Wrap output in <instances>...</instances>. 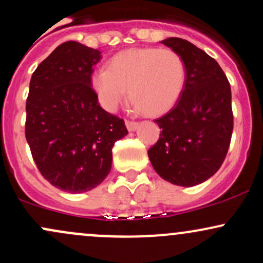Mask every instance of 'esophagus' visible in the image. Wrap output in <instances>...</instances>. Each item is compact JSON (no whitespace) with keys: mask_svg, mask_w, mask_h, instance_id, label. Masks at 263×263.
<instances>
[{"mask_svg":"<svg viewBox=\"0 0 263 263\" xmlns=\"http://www.w3.org/2000/svg\"><path fill=\"white\" fill-rule=\"evenodd\" d=\"M126 127H127V129L129 132L132 131H136L138 127V122L136 121H126Z\"/></svg>","mask_w":263,"mask_h":263,"instance_id":"esophagus-1","label":"esophagus"}]
</instances>
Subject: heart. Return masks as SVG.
Listing matches in <instances>:
<instances>
[{"instance_id":"heart-1","label":"heart","mask_w":263,"mask_h":263,"mask_svg":"<svg viewBox=\"0 0 263 263\" xmlns=\"http://www.w3.org/2000/svg\"><path fill=\"white\" fill-rule=\"evenodd\" d=\"M185 64L170 48H135L110 60L108 68L91 74V87L101 106L116 110L126 99L140 112L157 116L170 111L182 95Z\"/></svg>"}]
</instances>
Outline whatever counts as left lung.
I'll use <instances>...</instances> for the list:
<instances>
[{
    "label": "left lung",
    "instance_id": "1",
    "mask_svg": "<svg viewBox=\"0 0 263 263\" xmlns=\"http://www.w3.org/2000/svg\"><path fill=\"white\" fill-rule=\"evenodd\" d=\"M162 44L182 57L185 84L176 106L155 120L162 134L148 157L164 180L194 186L213 177L228 153L234 128L231 87L218 62L190 42L172 37Z\"/></svg>",
    "mask_w": 263,
    "mask_h": 263
}]
</instances>
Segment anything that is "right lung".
<instances>
[{
	"label": "right lung",
	"mask_w": 263,
	"mask_h": 263,
	"mask_svg": "<svg viewBox=\"0 0 263 263\" xmlns=\"http://www.w3.org/2000/svg\"><path fill=\"white\" fill-rule=\"evenodd\" d=\"M101 52L79 42L60 44L35 69L26 104V140L39 172L52 185L78 194L111 171L115 142L128 134L105 111L91 87Z\"/></svg>",
	"instance_id": "add662e5"
}]
</instances>
